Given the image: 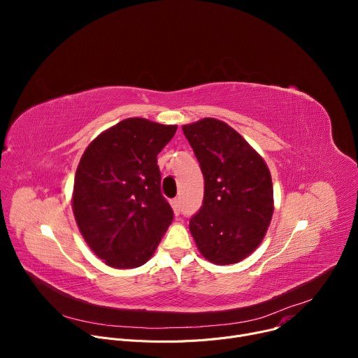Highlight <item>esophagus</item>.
Listing matches in <instances>:
<instances>
[{"mask_svg":"<svg viewBox=\"0 0 358 358\" xmlns=\"http://www.w3.org/2000/svg\"><path fill=\"white\" fill-rule=\"evenodd\" d=\"M171 206H173V208H174L176 215H180V213H181V201H180V198L171 199Z\"/></svg>","mask_w":358,"mask_h":358,"instance_id":"obj_1","label":"esophagus"}]
</instances>
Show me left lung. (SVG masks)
<instances>
[{
    "instance_id": "8db88e82",
    "label": "left lung",
    "mask_w": 358,
    "mask_h": 358,
    "mask_svg": "<svg viewBox=\"0 0 358 358\" xmlns=\"http://www.w3.org/2000/svg\"><path fill=\"white\" fill-rule=\"evenodd\" d=\"M203 176L202 206L189 231L202 257L217 265L242 261L262 242L273 214L268 166L231 126L202 119L182 126Z\"/></svg>"
}]
</instances>
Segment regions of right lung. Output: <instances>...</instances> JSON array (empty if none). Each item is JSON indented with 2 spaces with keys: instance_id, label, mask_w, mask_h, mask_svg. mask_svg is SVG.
<instances>
[{
  "instance_id": "1",
  "label": "right lung",
  "mask_w": 358,
  "mask_h": 358,
  "mask_svg": "<svg viewBox=\"0 0 358 358\" xmlns=\"http://www.w3.org/2000/svg\"><path fill=\"white\" fill-rule=\"evenodd\" d=\"M177 126L131 117L97 136L75 176L73 214L90 249L109 266L145 264L174 213L162 194L159 152Z\"/></svg>"
}]
</instances>
